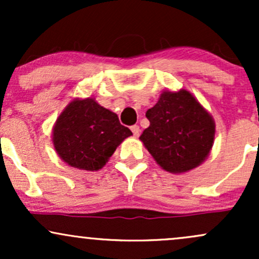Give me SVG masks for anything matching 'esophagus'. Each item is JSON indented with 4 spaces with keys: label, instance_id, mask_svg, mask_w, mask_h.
I'll return each mask as SVG.
<instances>
[{
    "label": "esophagus",
    "instance_id": "34e87169",
    "mask_svg": "<svg viewBox=\"0 0 259 259\" xmlns=\"http://www.w3.org/2000/svg\"><path fill=\"white\" fill-rule=\"evenodd\" d=\"M130 129H132L134 136H139L140 135V126L139 125H133L132 127H130Z\"/></svg>",
    "mask_w": 259,
    "mask_h": 259
}]
</instances>
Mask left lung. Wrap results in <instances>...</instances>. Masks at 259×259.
Returning <instances> with one entry per match:
<instances>
[{"instance_id": "obj_1", "label": "left lung", "mask_w": 259, "mask_h": 259, "mask_svg": "<svg viewBox=\"0 0 259 259\" xmlns=\"http://www.w3.org/2000/svg\"><path fill=\"white\" fill-rule=\"evenodd\" d=\"M146 117L150 126L140 140L164 170L185 173L204 162L214 142L215 124L191 92H162Z\"/></svg>"}]
</instances>
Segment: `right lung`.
Returning <instances> with one entry per match:
<instances>
[{
    "mask_svg": "<svg viewBox=\"0 0 259 259\" xmlns=\"http://www.w3.org/2000/svg\"><path fill=\"white\" fill-rule=\"evenodd\" d=\"M115 113L94 99L73 100L53 126L56 152L68 165L82 170H99L121 142L132 136Z\"/></svg>",
    "mask_w": 259,
    "mask_h": 259,
    "instance_id": "add662e5",
    "label": "right lung"
}]
</instances>
